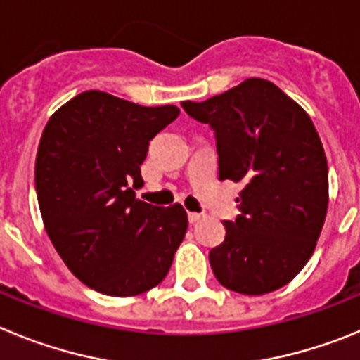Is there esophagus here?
<instances>
[{
	"label": "esophagus",
	"mask_w": 360,
	"mask_h": 360,
	"mask_svg": "<svg viewBox=\"0 0 360 360\" xmlns=\"http://www.w3.org/2000/svg\"><path fill=\"white\" fill-rule=\"evenodd\" d=\"M187 216H189L191 224H196V221H200V219L203 218V216L200 214V212H189V214H187Z\"/></svg>",
	"instance_id": "obj_1"
}]
</instances>
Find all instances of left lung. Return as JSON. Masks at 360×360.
I'll return each instance as SVG.
<instances>
[{"mask_svg": "<svg viewBox=\"0 0 360 360\" xmlns=\"http://www.w3.org/2000/svg\"><path fill=\"white\" fill-rule=\"evenodd\" d=\"M216 131L219 180L241 182V212L209 252L225 288L262 295L285 287L316 250L328 211V162L310 115L265 79H245L203 103H182Z\"/></svg>", "mask_w": 360, "mask_h": 360, "instance_id": "left-lung-1", "label": "left lung"}]
</instances>
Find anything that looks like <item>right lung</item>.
Here are the masks:
<instances>
[{
    "label": "right lung",
    "instance_id": "obj_1",
    "mask_svg": "<svg viewBox=\"0 0 360 360\" xmlns=\"http://www.w3.org/2000/svg\"><path fill=\"white\" fill-rule=\"evenodd\" d=\"M176 106L146 108L82 91L50 117L36 157V191L50 241L79 281L113 297L139 295L167 276L187 231L180 203L135 198L153 136Z\"/></svg>",
    "mask_w": 360,
    "mask_h": 360
}]
</instances>
